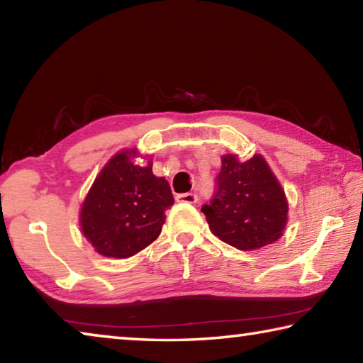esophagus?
Wrapping results in <instances>:
<instances>
[{"mask_svg":"<svg viewBox=\"0 0 363 363\" xmlns=\"http://www.w3.org/2000/svg\"><path fill=\"white\" fill-rule=\"evenodd\" d=\"M176 201L177 203H189V205H195L199 201V195L192 194V192H186V194H179L176 195Z\"/></svg>","mask_w":363,"mask_h":363,"instance_id":"34e87169","label":"esophagus"}]
</instances>
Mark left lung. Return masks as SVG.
Wrapping results in <instances>:
<instances>
[{"label":"left lung","mask_w":363,"mask_h":363,"mask_svg":"<svg viewBox=\"0 0 363 363\" xmlns=\"http://www.w3.org/2000/svg\"><path fill=\"white\" fill-rule=\"evenodd\" d=\"M214 235L248 251L279 240L286 224L285 192L261 155L245 163L224 155L210 203L201 206Z\"/></svg>","instance_id":"obj_1"}]
</instances>
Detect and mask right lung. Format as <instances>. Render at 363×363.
I'll list each match as a JSON object with an SVG mask.
<instances>
[{"label": "right lung", "mask_w": 363, "mask_h": 363, "mask_svg": "<svg viewBox=\"0 0 363 363\" xmlns=\"http://www.w3.org/2000/svg\"><path fill=\"white\" fill-rule=\"evenodd\" d=\"M174 203L169 184L120 152L97 176L82 208V230L97 253L130 257L155 240L164 210Z\"/></svg>", "instance_id": "1"}]
</instances>
